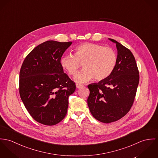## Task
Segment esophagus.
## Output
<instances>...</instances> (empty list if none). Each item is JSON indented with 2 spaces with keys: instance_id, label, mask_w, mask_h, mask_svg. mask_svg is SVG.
<instances>
[{
  "instance_id": "obj_1",
  "label": "esophagus",
  "mask_w": 158,
  "mask_h": 158,
  "mask_svg": "<svg viewBox=\"0 0 158 158\" xmlns=\"http://www.w3.org/2000/svg\"><path fill=\"white\" fill-rule=\"evenodd\" d=\"M76 88H80L82 87L84 85H81V84H76Z\"/></svg>"
}]
</instances>
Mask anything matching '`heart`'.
Returning <instances> with one entry per match:
<instances>
[{
	"instance_id": "1",
	"label": "heart",
	"mask_w": 158,
	"mask_h": 158,
	"mask_svg": "<svg viewBox=\"0 0 158 158\" xmlns=\"http://www.w3.org/2000/svg\"><path fill=\"white\" fill-rule=\"evenodd\" d=\"M118 61L117 54L109 47L94 43H83L74 48V54L62 57L60 64L70 76H74L84 63V69L74 77L79 84L87 82L94 77L98 81L109 77L114 70Z\"/></svg>"
}]
</instances>
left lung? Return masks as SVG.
<instances>
[{"mask_svg": "<svg viewBox=\"0 0 158 158\" xmlns=\"http://www.w3.org/2000/svg\"><path fill=\"white\" fill-rule=\"evenodd\" d=\"M109 40L116 44V66L109 77L88 85L89 111L96 119L106 123L121 119L130 111L139 81V70L131 51L116 40Z\"/></svg>", "mask_w": 158, "mask_h": 158, "instance_id": "8db88e82", "label": "left lung"}]
</instances>
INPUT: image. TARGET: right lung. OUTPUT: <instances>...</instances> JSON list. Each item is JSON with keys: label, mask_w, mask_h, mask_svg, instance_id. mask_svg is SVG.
<instances>
[{"label": "right lung", "mask_w": 158, "mask_h": 158, "mask_svg": "<svg viewBox=\"0 0 158 158\" xmlns=\"http://www.w3.org/2000/svg\"><path fill=\"white\" fill-rule=\"evenodd\" d=\"M72 42L46 41L25 57L19 74L20 98L32 118L45 125L66 116L69 97L76 84L64 72L60 59Z\"/></svg>", "instance_id": "add662e5"}]
</instances>
